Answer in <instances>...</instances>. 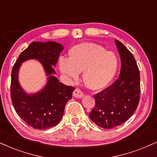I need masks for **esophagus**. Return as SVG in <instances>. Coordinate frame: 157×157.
I'll use <instances>...</instances> for the list:
<instances>
[{
    "instance_id": "34e87169",
    "label": "esophagus",
    "mask_w": 157,
    "mask_h": 157,
    "mask_svg": "<svg viewBox=\"0 0 157 157\" xmlns=\"http://www.w3.org/2000/svg\"><path fill=\"white\" fill-rule=\"evenodd\" d=\"M73 96L75 98H82L84 97V93L78 89H75L74 92H73Z\"/></svg>"
}]
</instances>
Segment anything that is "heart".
Here are the masks:
<instances>
[{
    "instance_id": "1",
    "label": "heart",
    "mask_w": 157,
    "mask_h": 157,
    "mask_svg": "<svg viewBox=\"0 0 157 157\" xmlns=\"http://www.w3.org/2000/svg\"><path fill=\"white\" fill-rule=\"evenodd\" d=\"M68 56V59H59V71L74 80L84 71L83 80L90 90L98 91L106 88L117 73L119 65L117 56L98 44L90 42L76 44L70 49Z\"/></svg>"
}]
</instances>
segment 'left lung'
<instances>
[{
    "mask_svg": "<svg viewBox=\"0 0 157 157\" xmlns=\"http://www.w3.org/2000/svg\"><path fill=\"white\" fill-rule=\"evenodd\" d=\"M115 43L121 58L119 78L94 95L91 120L100 127L112 129L122 124L135 113L140 100V72L132 54L119 40Z\"/></svg>",
    "mask_w": 157,
    "mask_h": 157,
    "instance_id": "obj_1",
    "label": "left lung"
}]
</instances>
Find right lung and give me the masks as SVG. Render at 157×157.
I'll list each match as a JSON object with an SVG mask.
<instances>
[{
    "label": "right lung",
    "mask_w": 157,
    "mask_h": 157,
    "mask_svg": "<svg viewBox=\"0 0 157 157\" xmlns=\"http://www.w3.org/2000/svg\"><path fill=\"white\" fill-rule=\"evenodd\" d=\"M63 45L55 41L33 42L19 56L11 72V98L17 113L30 127L46 129L55 127L63 118L67 102L75 90L59 82L54 75L53 66L58 61ZM28 59L39 61L48 75L45 86L34 94H28L18 82V71L21 63Z\"/></svg>",
    "instance_id": "obj_1"
}]
</instances>
